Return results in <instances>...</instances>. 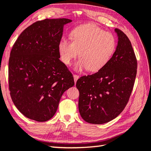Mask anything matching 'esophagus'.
Returning a JSON list of instances; mask_svg holds the SVG:
<instances>
[{"label":"esophagus","mask_w":151,"mask_h":151,"mask_svg":"<svg viewBox=\"0 0 151 151\" xmlns=\"http://www.w3.org/2000/svg\"><path fill=\"white\" fill-rule=\"evenodd\" d=\"M73 76H74V81H75V83L76 84V81H77V80H78V78H79V76H78V75H74Z\"/></svg>","instance_id":"34e87169"}]
</instances>
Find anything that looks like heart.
Here are the masks:
<instances>
[{"label":"heart","instance_id":"obj_1","mask_svg":"<svg viewBox=\"0 0 151 151\" xmlns=\"http://www.w3.org/2000/svg\"><path fill=\"white\" fill-rule=\"evenodd\" d=\"M70 37L71 41H60L59 54L63 63L70 65L79 51L80 58L75 64V69L78 72L87 69L91 72L101 70L109 63L116 50L114 35L91 23L76 27Z\"/></svg>","mask_w":151,"mask_h":151}]
</instances>
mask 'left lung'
<instances>
[{
	"label": "left lung",
	"mask_w": 151,
	"mask_h": 151,
	"mask_svg": "<svg viewBox=\"0 0 151 151\" xmlns=\"http://www.w3.org/2000/svg\"><path fill=\"white\" fill-rule=\"evenodd\" d=\"M116 50L106 65L78 79V110L86 122L102 124L122 113L128 102L137 74V60L128 37L115 29Z\"/></svg>",
	"instance_id": "left-lung-1"
}]
</instances>
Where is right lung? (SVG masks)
<instances>
[{"label":"right lung","instance_id":"add662e5","mask_svg":"<svg viewBox=\"0 0 151 151\" xmlns=\"http://www.w3.org/2000/svg\"><path fill=\"white\" fill-rule=\"evenodd\" d=\"M71 22L58 18L35 22L21 33L11 50L10 96L20 113L29 119L45 122L52 119L62 95L75 85L58 51L63 27Z\"/></svg>","mask_w":151,"mask_h":151}]
</instances>
